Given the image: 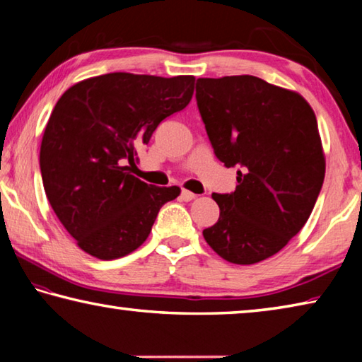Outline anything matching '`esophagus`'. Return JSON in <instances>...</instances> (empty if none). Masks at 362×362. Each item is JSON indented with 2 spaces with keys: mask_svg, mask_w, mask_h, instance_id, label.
Segmentation results:
<instances>
[{
  "mask_svg": "<svg viewBox=\"0 0 362 362\" xmlns=\"http://www.w3.org/2000/svg\"><path fill=\"white\" fill-rule=\"evenodd\" d=\"M180 196H182L183 201H192V199L196 198V194L192 193V192H188V189H182V194Z\"/></svg>",
  "mask_w": 362,
  "mask_h": 362,
  "instance_id": "1",
  "label": "esophagus"
}]
</instances>
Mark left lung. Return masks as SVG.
I'll list each match as a JSON object with an SVG mask.
<instances>
[{"label":"left lung","mask_w":362,"mask_h":362,"mask_svg":"<svg viewBox=\"0 0 362 362\" xmlns=\"http://www.w3.org/2000/svg\"><path fill=\"white\" fill-rule=\"evenodd\" d=\"M196 102L216 156L238 168L235 192L212 194L220 217L203 236L226 262L259 263L303 228L321 192L315 112L296 90L250 75L198 78Z\"/></svg>","instance_id":"obj_1"}]
</instances>
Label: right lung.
<instances>
[{
	"label": "right lung",
	"mask_w": 362,
	"mask_h": 362,
	"mask_svg": "<svg viewBox=\"0 0 362 362\" xmlns=\"http://www.w3.org/2000/svg\"><path fill=\"white\" fill-rule=\"evenodd\" d=\"M194 76L108 73L66 89L41 140L49 204L79 249L100 260L131 254L179 187L148 185L129 173L159 122L192 100Z\"/></svg>",
	"instance_id": "add662e5"
}]
</instances>
